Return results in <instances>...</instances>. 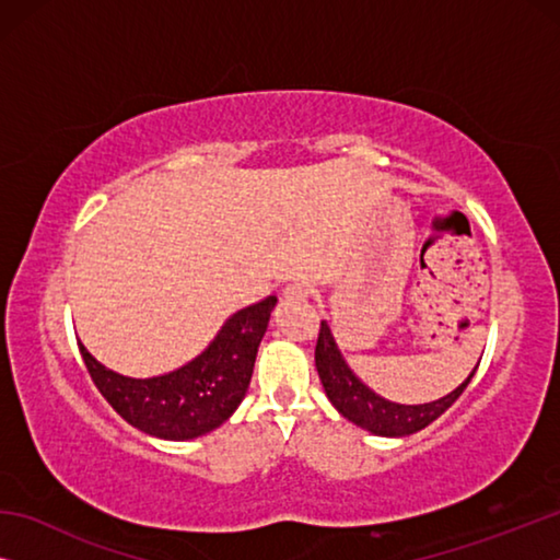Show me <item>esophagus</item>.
<instances>
[{
  "label": "esophagus",
  "mask_w": 560,
  "mask_h": 560,
  "mask_svg": "<svg viewBox=\"0 0 560 560\" xmlns=\"http://www.w3.org/2000/svg\"><path fill=\"white\" fill-rule=\"evenodd\" d=\"M308 293H311V289L303 281H293L283 287V299H289V301H303V299H308Z\"/></svg>",
  "instance_id": "esophagus-1"
}]
</instances>
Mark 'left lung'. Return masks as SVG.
<instances>
[{
    "label": "left lung",
    "instance_id": "8db88e82",
    "mask_svg": "<svg viewBox=\"0 0 560 560\" xmlns=\"http://www.w3.org/2000/svg\"><path fill=\"white\" fill-rule=\"evenodd\" d=\"M316 371L320 383H324L328 400L334 402L336 410L343 415L346 420L368 432L381 434V438H407V434L428 428V424L438 420L447 407H452V402L464 393V387L469 385L474 373H477V368H474L467 381H464L457 390L440 397V400L424 405L390 402L385 400V397L375 395L365 383H360V377H355L343 355H340L328 324L320 320L316 340Z\"/></svg>",
    "mask_w": 560,
    "mask_h": 560
}]
</instances>
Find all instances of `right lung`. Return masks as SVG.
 Listing matches in <instances>:
<instances>
[{
	"label": "right lung",
	"instance_id": "add662e5",
	"mask_svg": "<svg viewBox=\"0 0 560 560\" xmlns=\"http://www.w3.org/2000/svg\"><path fill=\"white\" fill-rule=\"evenodd\" d=\"M273 303L267 296L236 311L200 355L165 375L113 373L86 346L79 343V350L98 393L128 424L160 440H195L230 420L244 400Z\"/></svg>",
	"mask_w": 560,
	"mask_h": 560
}]
</instances>
